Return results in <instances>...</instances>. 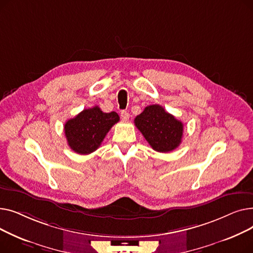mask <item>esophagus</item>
<instances>
[{"label":"esophagus","instance_id":"esophagus-1","mask_svg":"<svg viewBox=\"0 0 253 253\" xmlns=\"http://www.w3.org/2000/svg\"><path fill=\"white\" fill-rule=\"evenodd\" d=\"M129 117H130V115H129L128 112H126V111H122L121 112V118L123 120H125V121H127V120L129 119Z\"/></svg>","mask_w":253,"mask_h":253}]
</instances>
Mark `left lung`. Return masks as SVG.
<instances>
[{
	"label": "left lung",
	"instance_id": "left-lung-1",
	"mask_svg": "<svg viewBox=\"0 0 253 253\" xmlns=\"http://www.w3.org/2000/svg\"><path fill=\"white\" fill-rule=\"evenodd\" d=\"M134 124L157 152H171L181 142L183 124L159 104L147 106L134 119Z\"/></svg>",
	"mask_w": 253,
	"mask_h": 253
}]
</instances>
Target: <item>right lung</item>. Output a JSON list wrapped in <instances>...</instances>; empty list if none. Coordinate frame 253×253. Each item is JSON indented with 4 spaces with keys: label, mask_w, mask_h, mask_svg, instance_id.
<instances>
[{
    "label": "right lung",
    "mask_w": 253,
    "mask_h": 253,
    "mask_svg": "<svg viewBox=\"0 0 253 253\" xmlns=\"http://www.w3.org/2000/svg\"><path fill=\"white\" fill-rule=\"evenodd\" d=\"M116 112L103 113L97 105L86 109L64 124L69 147L80 155L96 151L110 129L119 122Z\"/></svg>",
    "instance_id": "right-lung-1"
}]
</instances>
